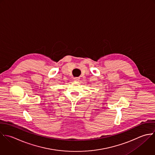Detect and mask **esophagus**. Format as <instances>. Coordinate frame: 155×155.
Masks as SVG:
<instances>
[{
	"label": "esophagus",
	"instance_id": "obj_1",
	"mask_svg": "<svg viewBox=\"0 0 155 155\" xmlns=\"http://www.w3.org/2000/svg\"><path fill=\"white\" fill-rule=\"evenodd\" d=\"M74 81H78L80 80V78H79L78 77H75V78H74Z\"/></svg>",
	"mask_w": 155,
	"mask_h": 155
}]
</instances>
